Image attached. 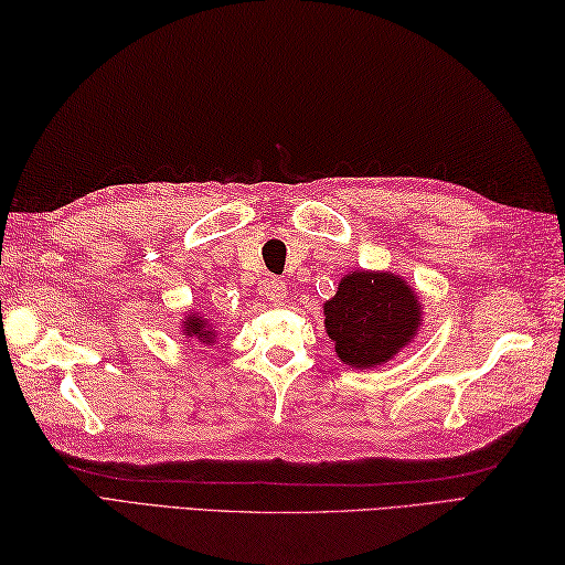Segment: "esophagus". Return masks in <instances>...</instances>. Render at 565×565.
Listing matches in <instances>:
<instances>
[{
	"label": "esophagus",
	"mask_w": 565,
	"mask_h": 565,
	"mask_svg": "<svg viewBox=\"0 0 565 565\" xmlns=\"http://www.w3.org/2000/svg\"><path fill=\"white\" fill-rule=\"evenodd\" d=\"M262 294L267 296V301L271 306H279V303H284V298H286V281L276 279V276H269V279L262 284Z\"/></svg>",
	"instance_id": "esophagus-1"
}]
</instances>
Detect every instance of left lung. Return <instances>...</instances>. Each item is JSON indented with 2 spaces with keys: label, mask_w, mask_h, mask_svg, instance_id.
<instances>
[{
  "label": "left lung",
  "mask_w": 565,
  "mask_h": 565,
  "mask_svg": "<svg viewBox=\"0 0 565 565\" xmlns=\"http://www.w3.org/2000/svg\"><path fill=\"white\" fill-rule=\"evenodd\" d=\"M326 330L342 364L371 369L386 364L419 330L423 306L415 289L388 271L342 276L326 303Z\"/></svg>",
  "instance_id": "1"
}]
</instances>
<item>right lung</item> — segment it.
Masks as SVG:
<instances>
[{"label":"right lung","instance_id":"obj_1","mask_svg":"<svg viewBox=\"0 0 565 565\" xmlns=\"http://www.w3.org/2000/svg\"><path fill=\"white\" fill-rule=\"evenodd\" d=\"M184 334L186 338H196L199 342H206V344H211L215 340V332L209 326V320L201 318L199 313L184 318Z\"/></svg>","mask_w":565,"mask_h":565}]
</instances>
